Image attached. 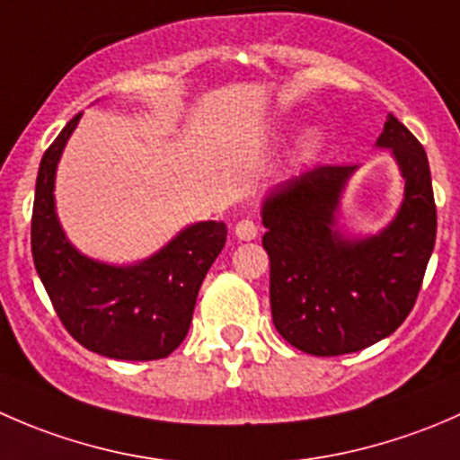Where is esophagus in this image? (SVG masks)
I'll use <instances>...</instances> for the list:
<instances>
[{
  "label": "esophagus",
  "instance_id": "obj_1",
  "mask_svg": "<svg viewBox=\"0 0 460 460\" xmlns=\"http://www.w3.org/2000/svg\"><path fill=\"white\" fill-rule=\"evenodd\" d=\"M235 235H238L240 240H256L258 238L256 220H252V217H243V220H238V225H235Z\"/></svg>",
  "mask_w": 460,
  "mask_h": 460
}]
</instances>
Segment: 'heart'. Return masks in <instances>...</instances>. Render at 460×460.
I'll return each mask as SVG.
<instances>
[{"label":"heart","instance_id":"1","mask_svg":"<svg viewBox=\"0 0 460 460\" xmlns=\"http://www.w3.org/2000/svg\"><path fill=\"white\" fill-rule=\"evenodd\" d=\"M314 144H316V140H314V137H312V140L307 142V146H309V148H314Z\"/></svg>","mask_w":460,"mask_h":460}]
</instances>
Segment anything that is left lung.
<instances>
[{
    "label": "left lung",
    "instance_id": "8db88e82",
    "mask_svg": "<svg viewBox=\"0 0 460 460\" xmlns=\"http://www.w3.org/2000/svg\"><path fill=\"white\" fill-rule=\"evenodd\" d=\"M378 146L392 148L405 178L396 220L347 240L333 213L356 166L320 164L287 180L262 204L269 298L278 333L312 356L360 351L410 316L436 243V204L423 144L389 115Z\"/></svg>",
    "mask_w": 460,
    "mask_h": 460
}]
</instances>
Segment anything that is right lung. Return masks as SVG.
Here are the masks:
<instances>
[{"mask_svg": "<svg viewBox=\"0 0 460 460\" xmlns=\"http://www.w3.org/2000/svg\"><path fill=\"white\" fill-rule=\"evenodd\" d=\"M82 113L46 148L37 171L31 249L64 329L86 349L115 360L166 358L187 338L198 291L226 243L222 222H198L133 267L75 252L55 216V169Z\"/></svg>", "mask_w": 460, "mask_h": 460, "instance_id": "obj_1", "label": "right lung"}]
</instances>
